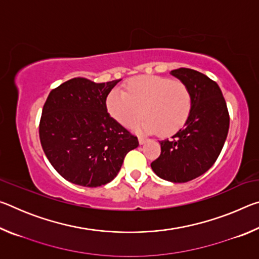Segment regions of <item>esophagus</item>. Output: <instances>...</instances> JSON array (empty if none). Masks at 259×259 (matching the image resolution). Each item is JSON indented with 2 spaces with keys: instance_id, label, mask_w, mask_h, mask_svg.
<instances>
[{
  "instance_id": "esophagus-1",
  "label": "esophagus",
  "mask_w": 259,
  "mask_h": 259,
  "mask_svg": "<svg viewBox=\"0 0 259 259\" xmlns=\"http://www.w3.org/2000/svg\"><path fill=\"white\" fill-rule=\"evenodd\" d=\"M146 140H147L146 138H143V137H139V138H138V142H139L140 145H143V144H145Z\"/></svg>"
}]
</instances>
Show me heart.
<instances>
[{
	"label": "heart",
	"instance_id": "obj_1",
	"mask_svg": "<svg viewBox=\"0 0 259 259\" xmlns=\"http://www.w3.org/2000/svg\"><path fill=\"white\" fill-rule=\"evenodd\" d=\"M105 106L112 119L124 126L145 119V133L169 136L186 123L192 111V94L185 83L161 76H139L126 83L124 94L109 93Z\"/></svg>",
	"mask_w": 259,
	"mask_h": 259
}]
</instances>
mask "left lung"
Masks as SVG:
<instances>
[{
  "label": "left lung",
  "instance_id": "left-lung-1",
  "mask_svg": "<svg viewBox=\"0 0 259 259\" xmlns=\"http://www.w3.org/2000/svg\"><path fill=\"white\" fill-rule=\"evenodd\" d=\"M192 94V111L170 139L161 140V154L151 163L156 176L171 183H186L211 168L229 134L230 116L216 82L190 68L170 72Z\"/></svg>",
  "mask_w": 259,
  "mask_h": 259
}]
</instances>
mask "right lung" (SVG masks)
Here are the masks:
<instances>
[{"label": "right lung", "mask_w": 259, "mask_h": 259, "mask_svg": "<svg viewBox=\"0 0 259 259\" xmlns=\"http://www.w3.org/2000/svg\"><path fill=\"white\" fill-rule=\"evenodd\" d=\"M120 81L72 78L52 90L43 106L38 129L43 151L56 171L75 185L98 187L112 182L126 153L139 145L105 106Z\"/></svg>", "instance_id": "right-lung-1"}]
</instances>
